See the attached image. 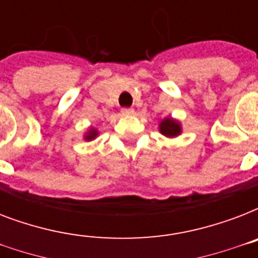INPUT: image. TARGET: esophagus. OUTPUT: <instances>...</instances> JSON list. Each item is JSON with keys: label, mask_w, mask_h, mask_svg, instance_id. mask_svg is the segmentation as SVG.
Segmentation results:
<instances>
[{"label": "esophagus", "mask_w": 258, "mask_h": 258, "mask_svg": "<svg viewBox=\"0 0 258 258\" xmlns=\"http://www.w3.org/2000/svg\"><path fill=\"white\" fill-rule=\"evenodd\" d=\"M134 108H123L121 109V115L123 116H131V115H134Z\"/></svg>", "instance_id": "obj_1"}]
</instances>
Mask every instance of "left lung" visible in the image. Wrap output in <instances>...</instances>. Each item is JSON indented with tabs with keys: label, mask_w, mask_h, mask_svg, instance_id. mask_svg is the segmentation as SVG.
<instances>
[{
	"label": "left lung",
	"mask_w": 258,
	"mask_h": 258,
	"mask_svg": "<svg viewBox=\"0 0 258 258\" xmlns=\"http://www.w3.org/2000/svg\"><path fill=\"white\" fill-rule=\"evenodd\" d=\"M158 128H159V133L166 138H176L179 137L180 134H182V124H180L179 120H176L174 117L171 116H166L163 117L161 121H159V125H158Z\"/></svg>",
	"instance_id": "left-lung-1"
}]
</instances>
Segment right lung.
Returning a JSON list of instances; mask_svg holds the SVG:
<instances>
[{
	"label": "right lung",
	"instance_id": "obj_1",
	"mask_svg": "<svg viewBox=\"0 0 258 258\" xmlns=\"http://www.w3.org/2000/svg\"><path fill=\"white\" fill-rule=\"evenodd\" d=\"M97 135H99V131H97L96 128H93V127H89L83 138H84V141L91 142V141H93V139H96Z\"/></svg>",
	"mask_w": 258,
	"mask_h": 258
}]
</instances>
